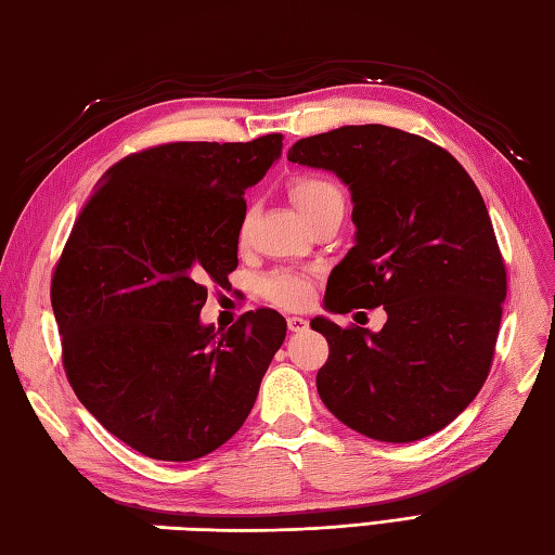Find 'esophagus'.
Instances as JSON below:
<instances>
[{
  "label": "esophagus",
  "instance_id": "34e87169",
  "mask_svg": "<svg viewBox=\"0 0 555 555\" xmlns=\"http://www.w3.org/2000/svg\"><path fill=\"white\" fill-rule=\"evenodd\" d=\"M287 328L292 333H301V331L309 328V321L301 319V317H287Z\"/></svg>",
  "mask_w": 555,
  "mask_h": 555
}]
</instances>
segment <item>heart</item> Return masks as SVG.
Instances as JSON below:
<instances>
[{
	"label": "heart",
	"instance_id": "heart-1",
	"mask_svg": "<svg viewBox=\"0 0 555 555\" xmlns=\"http://www.w3.org/2000/svg\"><path fill=\"white\" fill-rule=\"evenodd\" d=\"M289 195L297 203L299 212L311 219L331 205H343L340 188L323 176H297L289 181ZM246 234V222L242 224V236ZM263 295L268 301L285 309H301L311 299V278L295 270H278L263 280Z\"/></svg>",
	"mask_w": 555,
	"mask_h": 555
}]
</instances>
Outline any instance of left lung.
I'll use <instances>...</instances> for the list:
<instances>
[{"label":"left lung","mask_w":555,"mask_h":555,"mask_svg":"<svg viewBox=\"0 0 555 555\" xmlns=\"http://www.w3.org/2000/svg\"><path fill=\"white\" fill-rule=\"evenodd\" d=\"M287 159L350 188L354 246L333 268V313L384 307L382 331L311 319L328 340L317 374L340 423L379 442L442 430L476 399L493 362L505 263L472 176L447 150L386 125H343Z\"/></svg>","instance_id":"8db88e82"}]
</instances>
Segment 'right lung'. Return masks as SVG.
I'll use <instances>...</instances> for the list:
<instances>
[{"label": "right lung", "instance_id": "obj_1", "mask_svg": "<svg viewBox=\"0 0 555 555\" xmlns=\"http://www.w3.org/2000/svg\"><path fill=\"white\" fill-rule=\"evenodd\" d=\"M280 154L278 132L130 154L72 227L50 287L67 379L144 456L193 462L222 447L285 340L273 309L246 311L229 331L201 321L207 285L238 266L246 188Z\"/></svg>", "mask_w": 555, "mask_h": 555}]
</instances>
